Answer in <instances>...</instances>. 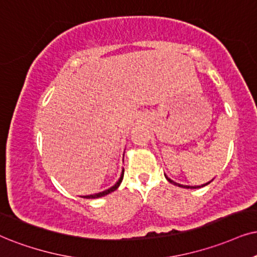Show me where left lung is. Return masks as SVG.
I'll return each mask as SVG.
<instances>
[{
	"label": "left lung",
	"mask_w": 257,
	"mask_h": 257,
	"mask_svg": "<svg viewBox=\"0 0 257 257\" xmlns=\"http://www.w3.org/2000/svg\"><path fill=\"white\" fill-rule=\"evenodd\" d=\"M165 178H166V179L170 181L171 184H173V185H175V186H179V187H184V188H199V187H203V186H206L207 184H210L211 181H209V183H206V184H203L201 185V186H188V185H181V184H178V183H175V181H173L172 179H170V178L167 177L166 174H165Z\"/></svg>",
	"instance_id": "8db88e82"
}]
</instances>
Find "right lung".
<instances>
[{
	"label": "right lung",
	"mask_w": 257,
	"mask_h": 257,
	"mask_svg": "<svg viewBox=\"0 0 257 257\" xmlns=\"http://www.w3.org/2000/svg\"><path fill=\"white\" fill-rule=\"evenodd\" d=\"M123 174H124V170L122 171V173H121V177H119V179L117 180V183H116L115 185H113V186H111V187H110V188H108V190H105V191H102V192H99V193L90 194V196H83L82 198H86V199H96V198L104 197V196H106V194H109V193L113 192V191H115V190H117L119 185H121L122 180H123Z\"/></svg>",
	"instance_id": "1"
}]
</instances>
